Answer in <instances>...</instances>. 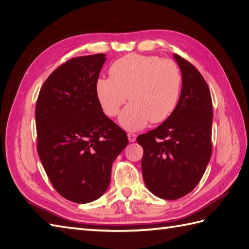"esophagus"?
<instances>
[{
    "mask_svg": "<svg viewBox=\"0 0 249 249\" xmlns=\"http://www.w3.org/2000/svg\"><path fill=\"white\" fill-rule=\"evenodd\" d=\"M127 137H128V140H129V142H134V141H136L137 135H136V134H131V133H129V134H127Z\"/></svg>",
    "mask_w": 249,
    "mask_h": 249,
    "instance_id": "1",
    "label": "esophagus"
}]
</instances>
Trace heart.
I'll return each instance as SVG.
<instances>
[{
  "mask_svg": "<svg viewBox=\"0 0 249 249\" xmlns=\"http://www.w3.org/2000/svg\"><path fill=\"white\" fill-rule=\"evenodd\" d=\"M109 75L96 82L97 99L108 116H115L129 99L130 104L120 115V124L124 128L138 130L150 121L161 123L176 111L181 98L183 77L174 61L154 55L128 54L113 62Z\"/></svg>",
  "mask_w": 249,
  "mask_h": 249,
  "instance_id": "1",
  "label": "heart"
}]
</instances>
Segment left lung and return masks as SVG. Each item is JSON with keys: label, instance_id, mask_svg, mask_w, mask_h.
<instances>
[{"label": "left lung", "instance_id": "8db88e82", "mask_svg": "<svg viewBox=\"0 0 249 249\" xmlns=\"http://www.w3.org/2000/svg\"><path fill=\"white\" fill-rule=\"evenodd\" d=\"M181 98L173 114L155 129L139 135L143 147L142 176L157 197L176 200L192 192L202 178L212 155L213 105L204 78L178 54Z\"/></svg>", "mask_w": 249, "mask_h": 249}]
</instances>
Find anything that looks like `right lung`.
<instances>
[{"instance_id": "right-lung-1", "label": "right lung", "mask_w": 249, "mask_h": 249, "mask_svg": "<svg viewBox=\"0 0 249 249\" xmlns=\"http://www.w3.org/2000/svg\"><path fill=\"white\" fill-rule=\"evenodd\" d=\"M105 56L68 60L47 78L36 102L40 161L56 192L76 203L92 202L106 192L112 162L128 143L97 99Z\"/></svg>"}]
</instances>
